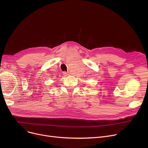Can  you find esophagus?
Returning <instances> with one entry per match:
<instances>
[{
    "label": "esophagus",
    "instance_id": "34e87169",
    "mask_svg": "<svg viewBox=\"0 0 148 148\" xmlns=\"http://www.w3.org/2000/svg\"><path fill=\"white\" fill-rule=\"evenodd\" d=\"M63 74L64 75H65V76H66L67 75H68V73H66V72H64Z\"/></svg>",
    "mask_w": 148,
    "mask_h": 148
}]
</instances>
